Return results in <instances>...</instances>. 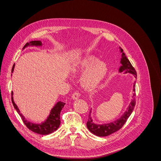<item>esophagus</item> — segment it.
I'll return each instance as SVG.
<instances>
[{
	"label": "esophagus",
	"instance_id": "34e87169",
	"mask_svg": "<svg viewBox=\"0 0 161 161\" xmlns=\"http://www.w3.org/2000/svg\"><path fill=\"white\" fill-rule=\"evenodd\" d=\"M80 96V93L78 91H76L75 92H73L72 93V98L73 99H79V97Z\"/></svg>",
	"mask_w": 161,
	"mask_h": 161
}]
</instances>
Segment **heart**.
I'll use <instances>...</instances> for the list:
<instances>
[{"label":"heart","instance_id":"obj_1","mask_svg":"<svg viewBox=\"0 0 161 161\" xmlns=\"http://www.w3.org/2000/svg\"><path fill=\"white\" fill-rule=\"evenodd\" d=\"M72 71L75 74L83 72L80 78V84L86 90L96 89L105 79L108 72L106 63L99 60L92 55H88L78 60Z\"/></svg>","mask_w":161,"mask_h":161}]
</instances>
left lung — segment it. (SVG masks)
Segmentation results:
<instances>
[{
  "label": "left lung",
  "mask_w": 161,
  "mask_h": 161,
  "mask_svg": "<svg viewBox=\"0 0 161 161\" xmlns=\"http://www.w3.org/2000/svg\"><path fill=\"white\" fill-rule=\"evenodd\" d=\"M120 52H121V58L120 63L121 64V66L119 69V72H122L125 71V73H130V74L133 75L134 77L136 79L137 77V74H136V72L134 69V68L131 64L130 62L125 56V53L123 52V50L119 47ZM133 91L135 92V83L134 84L133 86ZM133 93L132 96V99H131V103H130L128 108H127L124 114L121 115L119 119L117 120L112 121V122L108 123V124H97L92 122V119L91 118V112L92 109L90 110L89 115V119L86 122V127L89 130L91 133L97 136H101V137H103V136H109L111 134H113L115 131L119 130L121 128L123 127V125L126 122V121L128 119L130 115L132 113L134 110V106L136 105V100H135V96L136 94Z\"/></svg>",
  "instance_id": "8db88e82"
}]
</instances>
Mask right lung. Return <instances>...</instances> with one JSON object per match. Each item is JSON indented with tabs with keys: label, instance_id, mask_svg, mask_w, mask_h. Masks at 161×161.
Returning <instances> with one entry per match:
<instances>
[{
	"label": "right lung",
	"instance_id": "obj_1",
	"mask_svg": "<svg viewBox=\"0 0 161 161\" xmlns=\"http://www.w3.org/2000/svg\"><path fill=\"white\" fill-rule=\"evenodd\" d=\"M42 43L41 41H31L30 43H27L23 47V49L25 48L27 46H42ZM14 65H13L12 68L11 72H13L14 70ZM11 99H12V103L14 106V109H16L17 113L21 117V119L23 121L24 124H25L27 128L30 130L31 131H33V132H36L39 134L42 135H47L53 133V131H55L60 125V114L61 110L62 108H64L65 105V103H63L62 101H58V103L54 105V107L51 109L50 114L48 115L47 118L44 121L42 122L41 124H34L31 122V121H29L26 119V118L24 117L21 113L20 111H19L17 105L14 103V100H13V92L12 91L11 92Z\"/></svg>",
	"mask_w": 161,
	"mask_h": 161
}]
</instances>
